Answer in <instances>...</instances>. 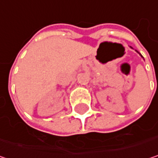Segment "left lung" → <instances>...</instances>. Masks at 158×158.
I'll return each instance as SVG.
<instances>
[{"label": "left lung", "instance_id": "left-lung-1", "mask_svg": "<svg viewBox=\"0 0 158 158\" xmlns=\"http://www.w3.org/2000/svg\"><path fill=\"white\" fill-rule=\"evenodd\" d=\"M140 55H141V54H140Z\"/></svg>", "mask_w": 158, "mask_h": 158}]
</instances>
